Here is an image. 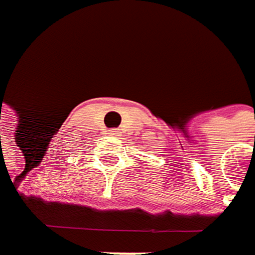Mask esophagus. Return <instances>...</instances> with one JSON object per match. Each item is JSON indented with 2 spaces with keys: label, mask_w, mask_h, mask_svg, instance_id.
I'll return each mask as SVG.
<instances>
[{
  "label": "esophagus",
  "mask_w": 255,
  "mask_h": 255,
  "mask_svg": "<svg viewBox=\"0 0 255 255\" xmlns=\"http://www.w3.org/2000/svg\"><path fill=\"white\" fill-rule=\"evenodd\" d=\"M106 134H108V135H112V137H117V135H120V131H118L117 128H109V129L106 131Z\"/></svg>",
  "instance_id": "1"
}]
</instances>
